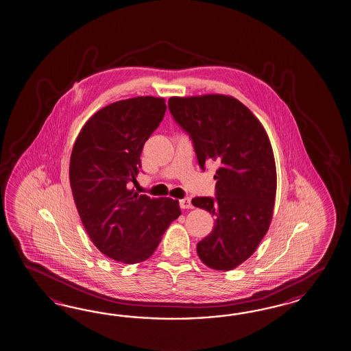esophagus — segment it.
<instances>
[{"label":"esophagus","instance_id":"34e87169","mask_svg":"<svg viewBox=\"0 0 351 351\" xmlns=\"http://www.w3.org/2000/svg\"><path fill=\"white\" fill-rule=\"evenodd\" d=\"M179 204H180V208L182 209L193 208V206H191V202H190L189 198H184V199L179 200Z\"/></svg>","mask_w":351,"mask_h":351}]
</instances>
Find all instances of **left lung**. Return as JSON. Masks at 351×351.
<instances>
[{
	"instance_id": "obj_1",
	"label": "left lung",
	"mask_w": 351,
	"mask_h": 351,
	"mask_svg": "<svg viewBox=\"0 0 351 351\" xmlns=\"http://www.w3.org/2000/svg\"><path fill=\"white\" fill-rule=\"evenodd\" d=\"M175 121L189 134L200 169L216 162V197L193 206L216 218L197 253L209 268L230 271L245 262L265 237L275 207L276 163L272 145L247 106L223 95L171 97Z\"/></svg>"
}]
</instances>
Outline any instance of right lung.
<instances>
[{
  "label": "right lung",
  "instance_id": "right-lung-1",
  "mask_svg": "<svg viewBox=\"0 0 351 351\" xmlns=\"http://www.w3.org/2000/svg\"><path fill=\"white\" fill-rule=\"evenodd\" d=\"M166 108L149 95L108 104L86 121L71 152L69 178L83 226L101 253L125 265L148 259L181 215L178 200L129 189Z\"/></svg>",
  "mask_w": 351,
  "mask_h": 351
}]
</instances>
